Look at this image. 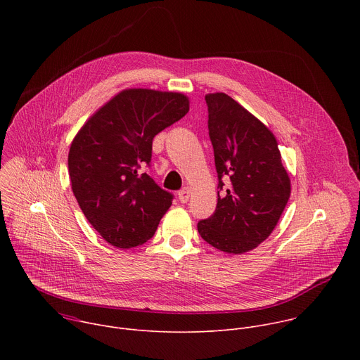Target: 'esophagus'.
I'll use <instances>...</instances> for the list:
<instances>
[{
	"instance_id": "obj_1",
	"label": "esophagus",
	"mask_w": 360,
	"mask_h": 360,
	"mask_svg": "<svg viewBox=\"0 0 360 360\" xmlns=\"http://www.w3.org/2000/svg\"><path fill=\"white\" fill-rule=\"evenodd\" d=\"M189 196H191V189L188 186L181 189L179 193H178V199H179L181 203H186L189 200Z\"/></svg>"
}]
</instances>
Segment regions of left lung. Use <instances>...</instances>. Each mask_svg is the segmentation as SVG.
<instances>
[{"instance_id":"1","label":"left lung","mask_w":360,"mask_h":360,"mask_svg":"<svg viewBox=\"0 0 360 360\" xmlns=\"http://www.w3.org/2000/svg\"><path fill=\"white\" fill-rule=\"evenodd\" d=\"M205 101L219 191L214 215L198 224V232L214 248L240 255L262 243L278 225L290 196V178L278 141L264 122L224 92L207 94Z\"/></svg>"}]
</instances>
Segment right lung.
I'll return each mask as SVG.
<instances>
[{
    "label": "right lung",
    "instance_id": "1",
    "mask_svg": "<svg viewBox=\"0 0 360 360\" xmlns=\"http://www.w3.org/2000/svg\"><path fill=\"white\" fill-rule=\"evenodd\" d=\"M189 111L181 92L128 88L96 110L68 153L72 192L94 229L110 245L129 249L155 233L172 195L143 172L152 139Z\"/></svg>",
    "mask_w": 360,
    "mask_h": 360
}]
</instances>
